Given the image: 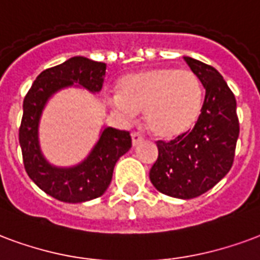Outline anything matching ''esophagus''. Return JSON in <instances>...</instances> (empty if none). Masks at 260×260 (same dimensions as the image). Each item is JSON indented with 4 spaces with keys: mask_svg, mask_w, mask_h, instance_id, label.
<instances>
[{
    "mask_svg": "<svg viewBox=\"0 0 260 260\" xmlns=\"http://www.w3.org/2000/svg\"><path fill=\"white\" fill-rule=\"evenodd\" d=\"M143 140V135H140L139 132H134L132 134V145L136 146L138 143H140Z\"/></svg>",
    "mask_w": 260,
    "mask_h": 260,
    "instance_id": "esophagus-1",
    "label": "esophagus"
}]
</instances>
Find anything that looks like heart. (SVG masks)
Wrapping results in <instances>:
<instances>
[{
  "label": "heart",
  "instance_id": "heart-1",
  "mask_svg": "<svg viewBox=\"0 0 260 260\" xmlns=\"http://www.w3.org/2000/svg\"><path fill=\"white\" fill-rule=\"evenodd\" d=\"M111 107L134 118L145 110L146 125L161 139H175L197 124L204 103L203 84L187 69L153 67L131 73L118 82Z\"/></svg>",
  "mask_w": 260,
  "mask_h": 260
}]
</instances>
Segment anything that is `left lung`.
Returning a JSON list of instances; mask_svg holds the SVG:
<instances>
[{
  "label": "left lung",
  "mask_w": 260,
  "mask_h": 260,
  "mask_svg": "<svg viewBox=\"0 0 260 260\" xmlns=\"http://www.w3.org/2000/svg\"><path fill=\"white\" fill-rule=\"evenodd\" d=\"M205 88L197 124L187 134L165 143L157 142L158 158L150 180L159 193L190 200L212 189L230 171L240 124L236 98L216 69L184 56Z\"/></svg>",
  "instance_id": "1"
}]
</instances>
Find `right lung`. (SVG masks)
<instances>
[{
	"label": "right lung",
	"instance_id": "obj_1",
	"mask_svg": "<svg viewBox=\"0 0 260 260\" xmlns=\"http://www.w3.org/2000/svg\"><path fill=\"white\" fill-rule=\"evenodd\" d=\"M106 63L84 56L70 57L59 66L44 70L32 82L23 101L19 143L26 172L38 187L63 203H85L105 194L110 186L115 162L132 146L129 132L106 126L99 140L80 164L56 167L41 151L38 128L42 111L56 92L81 86L92 93L101 92Z\"/></svg>",
	"mask_w": 260,
	"mask_h": 260
}]
</instances>
